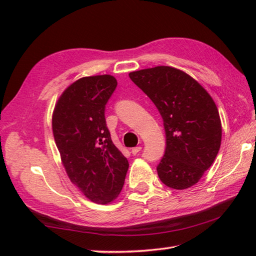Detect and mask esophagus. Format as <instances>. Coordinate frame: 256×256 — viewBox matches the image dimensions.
<instances>
[{
	"label": "esophagus",
	"mask_w": 256,
	"mask_h": 256,
	"mask_svg": "<svg viewBox=\"0 0 256 256\" xmlns=\"http://www.w3.org/2000/svg\"><path fill=\"white\" fill-rule=\"evenodd\" d=\"M141 149H142V146H136V148H132L131 152H132V154H136L140 152Z\"/></svg>",
	"instance_id": "34e87169"
}]
</instances>
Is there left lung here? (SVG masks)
<instances>
[{"label": "left lung", "instance_id": "left-lung-1", "mask_svg": "<svg viewBox=\"0 0 256 256\" xmlns=\"http://www.w3.org/2000/svg\"><path fill=\"white\" fill-rule=\"evenodd\" d=\"M128 76L162 118L166 149L157 166L160 180L175 190L196 184L222 144V122L214 99L193 78L170 66L146 68Z\"/></svg>", "mask_w": 256, "mask_h": 256}]
</instances>
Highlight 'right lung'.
Returning a JSON list of instances; mask_svg holds the SVG:
<instances>
[{"mask_svg": "<svg viewBox=\"0 0 256 256\" xmlns=\"http://www.w3.org/2000/svg\"><path fill=\"white\" fill-rule=\"evenodd\" d=\"M116 86L108 74L81 78L62 94L53 112L54 138L68 176L86 198L102 204L118 198L128 170L105 118Z\"/></svg>", "mask_w": 256, "mask_h": 256, "instance_id": "right-lung-1", "label": "right lung"}]
</instances>
